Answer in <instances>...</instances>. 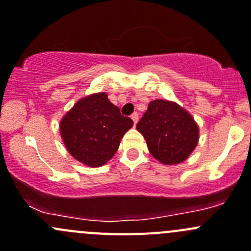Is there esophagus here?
Wrapping results in <instances>:
<instances>
[{"mask_svg": "<svg viewBox=\"0 0 251 251\" xmlns=\"http://www.w3.org/2000/svg\"><path fill=\"white\" fill-rule=\"evenodd\" d=\"M131 119H132V121H133V125H136V124H137V121H138V114L133 113L132 115H131Z\"/></svg>", "mask_w": 251, "mask_h": 251, "instance_id": "34e87169", "label": "esophagus"}]
</instances>
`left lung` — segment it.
Returning a JSON list of instances; mask_svg holds the SVG:
<instances>
[{
    "label": "left lung",
    "instance_id": "8db88e82",
    "mask_svg": "<svg viewBox=\"0 0 251 251\" xmlns=\"http://www.w3.org/2000/svg\"><path fill=\"white\" fill-rule=\"evenodd\" d=\"M136 128L143 135L151 155L164 165L186 160L199 141L198 124L173 100H151Z\"/></svg>",
    "mask_w": 251,
    "mask_h": 251
}]
</instances>
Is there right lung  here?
Instances as JSON below:
<instances>
[{
    "label": "right lung",
    "mask_w": 251,
    "mask_h": 251,
    "mask_svg": "<svg viewBox=\"0 0 251 251\" xmlns=\"http://www.w3.org/2000/svg\"><path fill=\"white\" fill-rule=\"evenodd\" d=\"M133 121L120 114L105 92L78 100L60 120L62 140L73 158L91 168L108 163Z\"/></svg>",
    "instance_id": "right-lung-1"
}]
</instances>
